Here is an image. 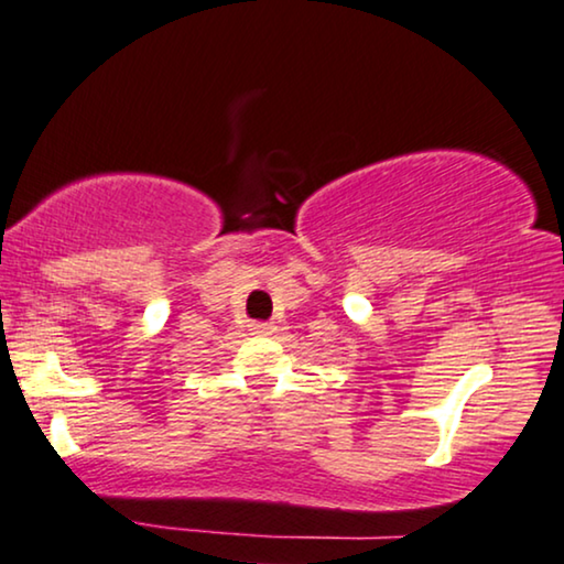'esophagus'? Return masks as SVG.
<instances>
[{
    "label": "esophagus",
    "mask_w": 564,
    "mask_h": 564,
    "mask_svg": "<svg viewBox=\"0 0 564 564\" xmlns=\"http://www.w3.org/2000/svg\"><path fill=\"white\" fill-rule=\"evenodd\" d=\"M273 325H265V322H258V325H252V335H270L273 333Z\"/></svg>",
    "instance_id": "obj_1"
}]
</instances>
